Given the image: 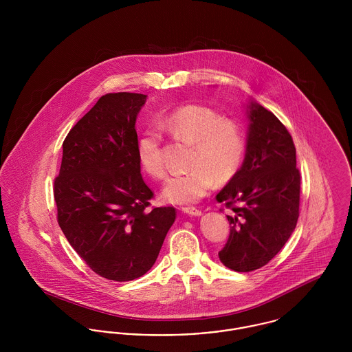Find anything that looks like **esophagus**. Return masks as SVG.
Instances as JSON below:
<instances>
[{
    "label": "esophagus",
    "instance_id": "obj_1",
    "mask_svg": "<svg viewBox=\"0 0 352 352\" xmlns=\"http://www.w3.org/2000/svg\"><path fill=\"white\" fill-rule=\"evenodd\" d=\"M182 212H184V213H186V214H189V216L198 217L202 214V212H201L199 209L192 208V206H189V208H182Z\"/></svg>",
    "mask_w": 352,
    "mask_h": 352
}]
</instances>
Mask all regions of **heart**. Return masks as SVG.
Wrapping results in <instances>:
<instances>
[{
  "label": "heart",
  "instance_id": "obj_1",
  "mask_svg": "<svg viewBox=\"0 0 352 352\" xmlns=\"http://www.w3.org/2000/svg\"><path fill=\"white\" fill-rule=\"evenodd\" d=\"M160 128L150 124L136 140V154L143 170L154 178L166 174L162 133L194 142L191 170L167 178L162 198L177 205L192 204L205 197L216 184L232 179L241 167L246 142L243 127L233 119L222 118L214 109L188 104L168 112L158 120Z\"/></svg>",
  "mask_w": 352,
  "mask_h": 352
}]
</instances>
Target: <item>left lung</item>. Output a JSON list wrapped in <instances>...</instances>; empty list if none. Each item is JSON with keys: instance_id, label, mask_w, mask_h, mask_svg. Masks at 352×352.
<instances>
[{"instance_id": "left-lung-1", "label": "left lung", "mask_w": 352, "mask_h": 352, "mask_svg": "<svg viewBox=\"0 0 352 352\" xmlns=\"http://www.w3.org/2000/svg\"><path fill=\"white\" fill-rule=\"evenodd\" d=\"M246 151L241 168L217 194L233 210L230 234L218 252L229 270L250 272L268 264L296 228L300 173L285 126L256 102L248 106Z\"/></svg>"}]
</instances>
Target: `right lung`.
Segmentation results:
<instances>
[{"instance_id":"1","label":"right lung","mask_w":352,"mask_h":352,"mask_svg":"<svg viewBox=\"0 0 352 352\" xmlns=\"http://www.w3.org/2000/svg\"><path fill=\"white\" fill-rule=\"evenodd\" d=\"M147 95L102 96L63 143L54 179L57 222L99 276L131 281L154 265L175 221L174 208L150 209L136 154V116Z\"/></svg>"}]
</instances>
